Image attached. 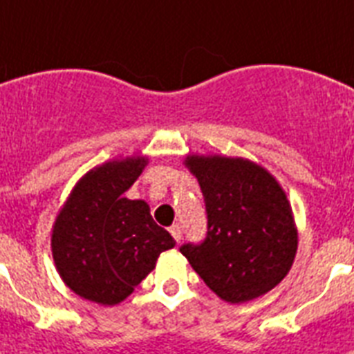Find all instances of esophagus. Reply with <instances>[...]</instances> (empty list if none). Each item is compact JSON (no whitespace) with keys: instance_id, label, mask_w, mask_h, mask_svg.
Returning a JSON list of instances; mask_svg holds the SVG:
<instances>
[{"instance_id":"1","label":"esophagus","mask_w":354,"mask_h":354,"mask_svg":"<svg viewBox=\"0 0 354 354\" xmlns=\"http://www.w3.org/2000/svg\"><path fill=\"white\" fill-rule=\"evenodd\" d=\"M170 233L174 235V239L177 242H180V239H183V230H180L179 224H174V226L170 227Z\"/></svg>"}]
</instances>
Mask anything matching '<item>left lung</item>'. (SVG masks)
Listing matches in <instances>:
<instances>
[{"label":"left lung","instance_id":"8db88e82","mask_svg":"<svg viewBox=\"0 0 354 354\" xmlns=\"http://www.w3.org/2000/svg\"><path fill=\"white\" fill-rule=\"evenodd\" d=\"M184 166L203 189L208 235L180 248L204 284L230 304L279 286L293 266L299 230L284 188L244 157L188 153Z\"/></svg>","mask_w":354,"mask_h":354}]
</instances>
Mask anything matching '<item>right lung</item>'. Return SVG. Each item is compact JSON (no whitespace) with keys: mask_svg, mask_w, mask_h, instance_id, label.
<instances>
[{"mask_svg":"<svg viewBox=\"0 0 354 354\" xmlns=\"http://www.w3.org/2000/svg\"><path fill=\"white\" fill-rule=\"evenodd\" d=\"M148 165V157L108 160L81 177L52 226V257L61 280L75 295L115 306L133 293L175 241L157 226L145 201L124 192Z\"/></svg>","mask_w":354,"mask_h":354,"instance_id":"obj_1","label":"right lung"}]
</instances>
